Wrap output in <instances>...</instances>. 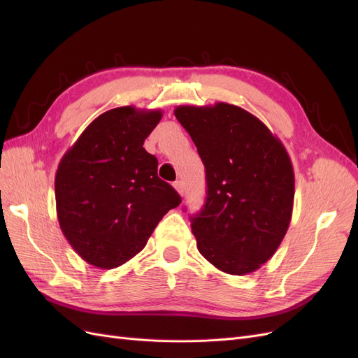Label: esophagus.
I'll list each match as a JSON object with an SVG mask.
<instances>
[{
  "label": "esophagus",
  "mask_w": 358,
  "mask_h": 358,
  "mask_svg": "<svg viewBox=\"0 0 358 358\" xmlns=\"http://www.w3.org/2000/svg\"><path fill=\"white\" fill-rule=\"evenodd\" d=\"M173 187L176 188V191L180 194V196H183V194H185V187H183V182L182 180H176L175 183H173Z\"/></svg>",
  "instance_id": "34e87169"
}]
</instances>
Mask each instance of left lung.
<instances>
[{
    "instance_id": "left-lung-1",
    "label": "left lung",
    "mask_w": 358,
    "mask_h": 358,
    "mask_svg": "<svg viewBox=\"0 0 358 358\" xmlns=\"http://www.w3.org/2000/svg\"><path fill=\"white\" fill-rule=\"evenodd\" d=\"M206 169L208 194L191 216L200 254L221 272L248 275L273 257L289 227L294 170L258 117L229 103L178 106Z\"/></svg>"
}]
</instances>
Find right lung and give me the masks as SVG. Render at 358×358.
<instances>
[{"label":"right lung","mask_w":358,"mask_h":358,"mask_svg":"<svg viewBox=\"0 0 358 358\" xmlns=\"http://www.w3.org/2000/svg\"><path fill=\"white\" fill-rule=\"evenodd\" d=\"M161 117V110L116 107L94 119L64 154L55 175L57 215L86 263H127L180 204L175 188L158 178V159L143 148Z\"/></svg>","instance_id":"1"}]
</instances>
